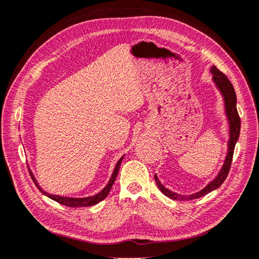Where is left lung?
Segmentation results:
<instances>
[{"mask_svg":"<svg viewBox=\"0 0 259 259\" xmlns=\"http://www.w3.org/2000/svg\"><path fill=\"white\" fill-rule=\"evenodd\" d=\"M211 73L213 74V81L215 83V86L219 88V91L222 92V94L224 96L227 119H228V122H230V140H228V152H227L225 163H224L223 167L219 172V175L217 176V178H215L214 180L211 181L204 189L201 190V192L193 194V195H188V196H186V195L173 193V192H171V190H168L167 188H165L164 186L159 182L158 178L155 176V181H156V184H157L158 188L160 189V192H162L165 196L172 198V200L189 201V200H195V198L204 196V195H206L207 193L212 192V190L220 187L223 182L225 181V179L227 178L228 172H230L232 160H233V154H234V148H235L237 139H239L240 128H241V119H240L239 112H237V109H236V94H235V91H234V87H233V84L231 83V81L228 80L226 75L223 73V72H220L215 66H212L211 67Z\"/></svg>","mask_w":259,"mask_h":259,"instance_id":"8db88e82","label":"left lung"}]
</instances>
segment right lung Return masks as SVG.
Wrapping results in <instances>:
<instances>
[{
	"mask_svg": "<svg viewBox=\"0 0 259 259\" xmlns=\"http://www.w3.org/2000/svg\"><path fill=\"white\" fill-rule=\"evenodd\" d=\"M124 157H121L119 160H118V163L116 165V167H114L113 169V173L111 178H110V181L109 184L105 186L104 189H102L101 192L99 194L94 195V196H90V197H84V198H72V197H63V196H58V195H52V194H48L47 192H45V190H42L40 188V186L37 185V182L35 180V178L33 177L32 172H29V175L32 176V180L34 184L36 185L37 189L40 190V192L42 194H45L46 196H48L52 198V200L58 202L59 204H63V205H66V206H70V207H83V206H91V205H95L97 204V203L103 201L105 197L108 196V194L110 192V189H111L112 185L114 180H116V178L118 176V172H119V167H120V164H121V160Z\"/></svg>",
	"mask_w": 259,
	"mask_h": 259,
	"instance_id": "right-lung-1",
	"label": "right lung"
}]
</instances>
